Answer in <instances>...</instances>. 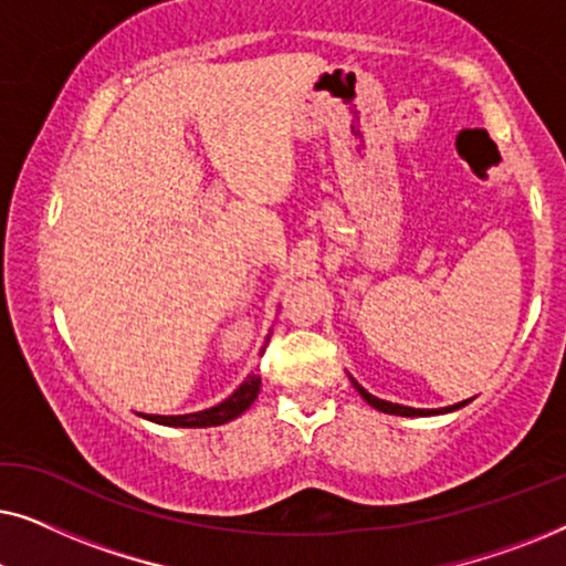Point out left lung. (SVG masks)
Listing matches in <instances>:
<instances>
[{"label": "left lung", "mask_w": 566, "mask_h": 566, "mask_svg": "<svg viewBox=\"0 0 566 566\" xmlns=\"http://www.w3.org/2000/svg\"><path fill=\"white\" fill-rule=\"evenodd\" d=\"M353 381V386H355V391L360 394L363 399L368 401L370 407H376L378 412H386V415H399V417H424V415H443V412H453V409H459V407H463V405H469L471 399H467V401H461V405H453V407H446V409H415V407H401V405H391V401H384V399H378V397H374V394H368L366 389H363V386L355 381V378H350Z\"/></svg>", "instance_id": "8db88e82"}]
</instances>
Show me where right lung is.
Returning <instances> with one entry per match:
<instances>
[{
    "label": "right lung",
    "mask_w": 566,
    "mask_h": 566,
    "mask_svg": "<svg viewBox=\"0 0 566 566\" xmlns=\"http://www.w3.org/2000/svg\"><path fill=\"white\" fill-rule=\"evenodd\" d=\"M260 384L262 378L260 374H250L247 381L239 386V389L231 394L227 401L216 405L211 409H203V412H192V415H177V417H161V415H149L146 420H154L157 424H172V428H213V424H223L229 420H234L250 409V405L258 399L260 394Z\"/></svg>",
    "instance_id": "obj_1"
}]
</instances>
